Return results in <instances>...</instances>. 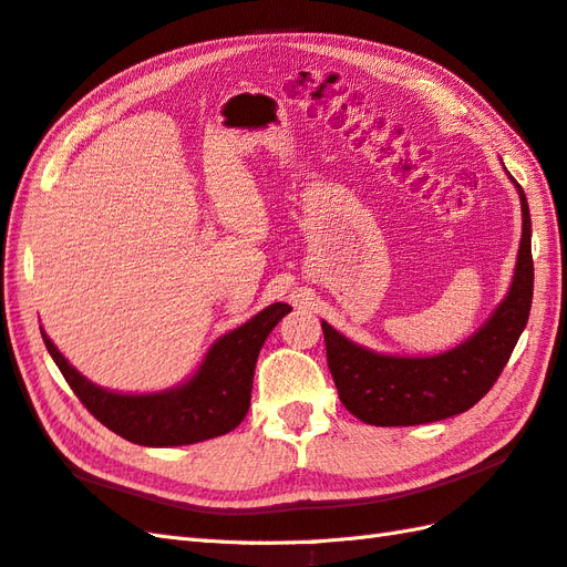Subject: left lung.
Masks as SVG:
<instances>
[{
    "label": "left lung",
    "instance_id": "left-lung-1",
    "mask_svg": "<svg viewBox=\"0 0 567 567\" xmlns=\"http://www.w3.org/2000/svg\"><path fill=\"white\" fill-rule=\"evenodd\" d=\"M509 175V173H507ZM522 240L512 285L489 319L463 343L433 355L378 353L321 321L329 370L343 406L372 426L431 424L467 412L489 392L526 329L534 297L532 214L519 183Z\"/></svg>",
    "mask_w": 567,
    "mask_h": 567
}]
</instances>
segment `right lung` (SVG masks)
<instances>
[{
    "label": "right lung",
    "instance_id": "add662e5",
    "mask_svg": "<svg viewBox=\"0 0 567 567\" xmlns=\"http://www.w3.org/2000/svg\"><path fill=\"white\" fill-rule=\"evenodd\" d=\"M290 311L292 307L282 302L265 307L234 331L219 336L187 380L155 392L100 388L70 365L43 329L41 336L58 370L94 419L131 443L173 449L224 436L246 419L260 348Z\"/></svg>",
    "mask_w": 567,
    "mask_h": 567
}]
</instances>
